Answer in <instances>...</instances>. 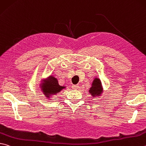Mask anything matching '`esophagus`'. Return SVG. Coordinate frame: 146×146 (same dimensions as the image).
Returning <instances> with one entry per match:
<instances>
[{
  "mask_svg": "<svg viewBox=\"0 0 146 146\" xmlns=\"http://www.w3.org/2000/svg\"><path fill=\"white\" fill-rule=\"evenodd\" d=\"M79 87V86L78 85H73V86H72V88L73 89H77Z\"/></svg>",
  "mask_w": 146,
  "mask_h": 146,
  "instance_id": "obj_1",
  "label": "esophagus"
}]
</instances>
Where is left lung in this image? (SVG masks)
<instances>
[{
	"label": "left lung",
	"mask_w": 146,
	"mask_h": 146,
	"mask_svg": "<svg viewBox=\"0 0 146 146\" xmlns=\"http://www.w3.org/2000/svg\"><path fill=\"white\" fill-rule=\"evenodd\" d=\"M89 93L92 95V97L100 96L103 92V87L102 82L98 78H95L92 83V86L89 89Z\"/></svg>",
	"instance_id": "1"
}]
</instances>
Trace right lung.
<instances>
[{"mask_svg": "<svg viewBox=\"0 0 146 146\" xmlns=\"http://www.w3.org/2000/svg\"><path fill=\"white\" fill-rule=\"evenodd\" d=\"M46 83L45 85L43 86V84H40V86L43 94L48 98H50L52 95L57 94L66 87L64 86H59L57 79L52 75L48 77L46 79Z\"/></svg>", "mask_w": 146, "mask_h": 146, "instance_id": "obj_1", "label": "right lung"}]
</instances>
